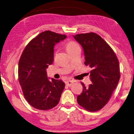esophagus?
Masks as SVG:
<instances>
[{
  "label": "esophagus",
  "mask_w": 134,
  "mask_h": 134,
  "mask_svg": "<svg viewBox=\"0 0 134 134\" xmlns=\"http://www.w3.org/2000/svg\"><path fill=\"white\" fill-rule=\"evenodd\" d=\"M74 82L72 81H71V80H69V81H67L66 82V85H67V86L68 87H70L71 85H72V84H73Z\"/></svg>",
  "instance_id": "obj_1"
}]
</instances>
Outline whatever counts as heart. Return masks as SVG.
Listing matches in <instances>:
<instances>
[{
  "instance_id": "obj_1",
  "label": "heart",
  "mask_w": 134,
  "mask_h": 134,
  "mask_svg": "<svg viewBox=\"0 0 134 134\" xmlns=\"http://www.w3.org/2000/svg\"><path fill=\"white\" fill-rule=\"evenodd\" d=\"M79 47V46L77 43L74 41H68L66 44V49L68 52H70L75 49L76 48Z\"/></svg>"
}]
</instances>
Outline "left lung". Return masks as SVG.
Here are the masks:
<instances>
[{
	"label": "left lung",
	"instance_id": "obj_1",
	"mask_svg": "<svg viewBox=\"0 0 134 134\" xmlns=\"http://www.w3.org/2000/svg\"><path fill=\"white\" fill-rule=\"evenodd\" d=\"M74 38L81 45L84 64L91 68L92 83L78 96V103L90 111L102 109L110 100L120 79L119 63L113 49L99 35L94 32L78 34Z\"/></svg>",
	"mask_w": 134,
	"mask_h": 134
}]
</instances>
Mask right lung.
Here are the masks:
<instances>
[{"instance_id":"obj_1","label":"right lung","mask_w":134,"mask_h":134,"mask_svg":"<svg viewBox=\"0 0 134 134\" xmlns=\"http://www.w3.org/2000/svg\"><path fill=\"white\" fill-rule=\"evenodd\" d=\"M66 36L45 31L27 45L18 63V80L24 96L31 106L47 110L59 103L65 84L47 76L46 69L54 60V46Z\"/></svg>"}]
</instances>
